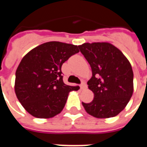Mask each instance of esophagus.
Wrapping results in <instances>:
<instances>
[{"instance_id":"obj_1","label":"esophagus","mask_w":147,"mask_h":147,"mask_svg":"<svg viewBox=\"0 0 147 147\" xmlns=\"http://www.w3.org/2000/svg\"><path fill=\"white\" fill-rule=\"evenodd\" d=\"M86 88V84L85 82H82V83L80 84V89L84 90Z\"/></svg>"}]
</instances>
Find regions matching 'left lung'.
I'll return each instance as SVG.
<instances>
[{
    "instance_id": "1",
    "label": "left lung",
    "mask_w": 147,
    "mask_h": 147,
    "mask_svg": "<svg viewBox=\"0 0 147 147\" xmlns=\"http://www.w3.org/2000/svg\"><path fill=\"white\" fill-rule=\"evenodd\" d=\"M91 67L87 85L94 97L83 102L87 113L97 118H109L125 108L133 94V71L120 49L107 42L84 43L78 46Z\"/></svg>"
}]
</instances>
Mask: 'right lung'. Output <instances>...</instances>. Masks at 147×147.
<instances>
[{
  "instance_id": "obj_1",
  "label": "right lung",
  "mask_w": 147,
  "mask_h": 147,
  "mask_svg": "<svg viewBox=\"0 0 147 147\" xmlns=\"http://www.w3.org/2000/svg\"><path fill=\"white\" fill-rule=\"evenodd\" d=\"M77 45L45 42L30 50L16 71L15 92L24 108L34 117L50 118L60 113L68 93L80 86L66 85L61 66L79 53Z\"/></svg>"
}]
</instances>
